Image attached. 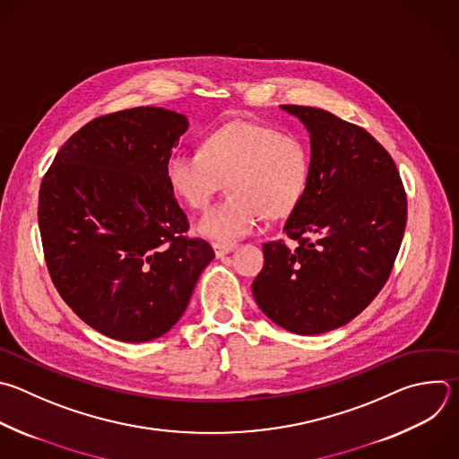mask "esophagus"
Here are the masks:
<instances>
[{
    "mask_svg": "<svg viewBox=\"0 0 459 459\" xmlns=\"http://www.w3.org/2000/svg\"><path fill=\"white\" fill-rule=\"evenodd\" d=\"M212 248H214V254H216V257H223V255H227V254H230V252L234 250V245L214 243V245H212Z\"/></svg>",
    "mask_w": 459,
    "mask_h": 459,
    "instance_id": "1",
    "label": "esophagus"
}]
</instances>
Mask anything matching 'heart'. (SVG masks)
<instances>
[{
    "instance_id": "heart-1",
    "label": "heart",
    "mask_w": 459,
    "mask_h": 459,
    "mask_svg": "<svg viewBox=\"0 0 459 459\" xmlns=\"http://www.w3.org/2000/svg\"><path fill=\"white\" fill-rule=\"evenodd\" d=\"M171 191L189 207L204 209L229 180L225 202L209 209L196 232L218 243L252 234L263 214L282 218L308 186L310 159L304 143L275 127L234 120L214 129L198 151H173L164 166Z\"/></svg>"
}]
</instances>
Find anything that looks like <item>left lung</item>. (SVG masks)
<instances>
[{"label":"left lung","instance_id":"1","mask_svg":"<svg viewBox=\"0 0 459 459\" xmlns=\"http://www.w3.org/2000/svg\"><path fill=\"white\" fill-rule=\"evenodd\" d=\"M281 109L310 134V177L282 229L299 245H263L252 293L277 326L319 335L355 319L385 284L407 200L393 159L368 131L312 106Z\"/></svg>","mask_w":459,"mask_h":459}]
</instances>
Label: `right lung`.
Masks as SVG:
<instances>
[{"label": "right lung", "instance_id": "obj_1", "mask_svg": "<svg viewBox=\"0 0 459 459\" xmlns=\"http://www.w3.org/2000/svg\"><path fill=\"white\" fill-rule=\"evenodd\" d=\"M186 115L140 106L99 117L56 155L39 191V230L52 281L99 333L147 342L184 316L214 259L189 239L164 166Z\"/></svg>", "mask_w": 459, "mask_h": 459}]
</instances>
